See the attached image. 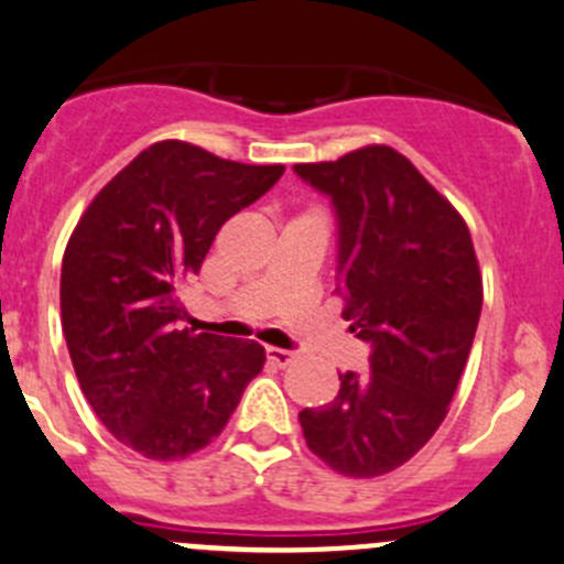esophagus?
Instances as JSON below:
<instances>
[{
    "label": "esophagus",
    "instance_id": "esophagus-1",
    "mask_svg": "<svg viewBox=\"0 0 564 564\" xmlns=\"http://www.w3.org/2000/svg\"><path fill=\"white\" fill-rule=\"evenodd\" d=\"M265 357H268V362H271V366L288 368L293 362V359H296V354L285 351V348H271V346H268L265 348Z\"/></svg>",
    "mask_w": 564,
    "mask_h": 564
}]
</instances>
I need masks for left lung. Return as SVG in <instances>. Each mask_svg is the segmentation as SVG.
<instances>
[{
  "label": "left lung",
  "instance_id": "obj_1",
  "mask_svg": "<svg viewBox=\"0 0 564 564\" xmlns=\"http://www.w3.org/2000/svg\"><path fill=\"white\" fill-rule=\"evenodd\" d=\"M329 196L337 293L368 343V373H340L329 404L299 412L310 452L343 476H382L446 417L481 315L474 240L459 213L390 147L293 165Z\"/></svg>",
  "mask_w": 564,
  "mask_h": 564
}]
</instances>
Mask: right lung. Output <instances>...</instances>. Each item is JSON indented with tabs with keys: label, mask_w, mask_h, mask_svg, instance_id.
I'll list each match as a JSON object with an SVG mask.
<instances>
[{
	"label": "right lung",
	"mask_w": 564,
	"mask_h": 564,
	"mask_svg": "<svg viewBox=\"0 0 564 564\" xmlns=\"http://www.w3.org/2000/svg\"><path fill=\"white\" fill-rule=\"evenodd\" d=\"M282 174L160 141L79 218L63 254V335L85 399L132 452L169 463L205 448L265 366L260 343L180 329L176 291L221 224Z\"/></svg>",
	"instance_id": "add662e5"
}]
</instances>
